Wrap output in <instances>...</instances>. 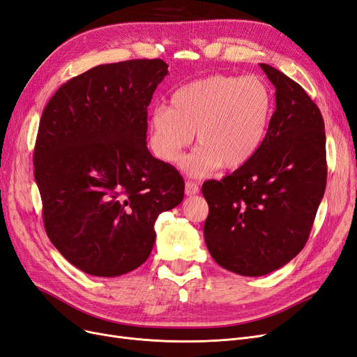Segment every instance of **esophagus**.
Returning a JSON list of instances; mask_svg holds the SVG:
<instances>
[{
	"label": "esophagus",
	"mask_w": 357,
	"mask_h": 357,
	"mask_svg": "<svg viewBox=\"0 0 357 357\" xmlns=\"http://www.w3.org/2000/svg\"><path fill=\"white\" fill-rule=\"evenodd\" d=\"M199 192V185L195 182H192V181H187L185 182V194L187 195H194V194H197Z\"/></svg>",
	"instance_id": "34e87169"
}]
</instances>
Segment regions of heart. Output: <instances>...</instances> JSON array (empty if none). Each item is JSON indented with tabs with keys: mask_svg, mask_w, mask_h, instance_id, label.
I'll return each instance as SVG.
<instances>
[{
	"mask_svg": "<svg viewBox=\"0 0 357 357\" xmlns=\"http://www.w3.org/2000/svg\"><path fill=\"white\" fill-rule=\"evenodd\" d=\"M274 107L266 78L215 74L176 89L170 108L151 111L149 142L160 160L176 163L195 132L200 145L182 163L190 175L203 176L218 166L238 169L266 141Z\"/></svg>",
	"mask_w": 357,
	"mask_h": 357,
	"instance_id": "obj_1",
	"label": "heart"
}]
</instances>
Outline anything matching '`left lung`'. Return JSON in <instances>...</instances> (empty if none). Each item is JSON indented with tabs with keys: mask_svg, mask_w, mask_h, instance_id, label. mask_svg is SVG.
Wrapping results in <instances>:
<instances>
[{
	"mask_svg": "<svg viewBox=\"0 0 357 357\" xmlns=\"http://www.w3.org/2000/svg\"><path fill=\"white\" fill-rule=\"evenodd\" d=\"M275 87L266 141L246 165L206 181L204 241L228 271L249 278L283 267L305 246L326 188V135L305 90L261 63Z\"/></svg>",
	"mask_w": 357,
	"mask_h": 357,
	"instance_id": "8db88e82",
	"label": "left lung"
}]
</instances>
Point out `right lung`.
<instances>
[{
    "label": "right lung",
    "instance_id": "right-lung-1",
    "mask_svg": "<svg viewBox=\"0 0 357 357\" xmlns=\"http://www.w3.org/2000/svg\"><path fill=\"white\" fill-rule=\"evenodd\" d=\"M167 66H95L62 84L43 111L33 170L44 228L87 274L116 278L142 266L158 215L183 199L179 172L146 148V108Z\"/></svg>",
    "mask_w": 357,
    "mask_h": 357
}]
</instances>
